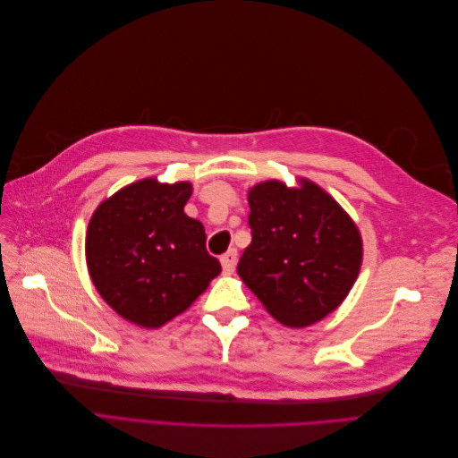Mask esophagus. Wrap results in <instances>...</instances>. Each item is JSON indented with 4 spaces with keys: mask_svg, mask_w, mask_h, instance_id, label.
<instances>
[{
    "mask_svg": "<svg viewBox=\"0 0 458 458\" xmlns=\"http://www.w3.org/2000/svg\"><path fill=\"white\" fill-rule=\"evenodd\" d=\"M234 266H237V250L231 248L229 252L221 256V267H224V273H233Z\"/></svg>",
    "mask_w": 458,
    "mask_h": 458,
    "instance_id": "34e87169",
    "label": "esophagus"
}]
</instances>
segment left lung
<instances>
[{"label":"left lung","instance_id":"left-lung-1","mask_svg":"<svg viewBox=\"0 0 458 458\" xmlns=\"http://www.w3.org/2000/svg\"><path fill=\"white\" fill-rule=\"evenodd\" d=\"M252 242L237 273L286 327H306L335 311L352 290L363 246L338 202L310 182L288 189L266 182L248 192Z\"/></svg>","mask_w":458,"mask_h":458}]
</instances>
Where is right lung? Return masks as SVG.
Returning a JSON list of instances; mask_svg holds the SVG:
<instances>
[{
    "label": "right lung",
    "mask_w": 458,
    "mask_h": 458,
    "mask_svg": "<svg viewBox=\"0 0 458 458\" xmlns=\"http://www.w3.org/2000/svg\"><path fill=\"white\" fill-rule=\"evenodd\" d=\"M189 183L155 179L118 191L97 208L86 237L91 281L128 321L157 328L183 313L219 275L206 233L183 208Z\"/></svg>",
    "instance_id": "obj_1"
}]
</instances>
